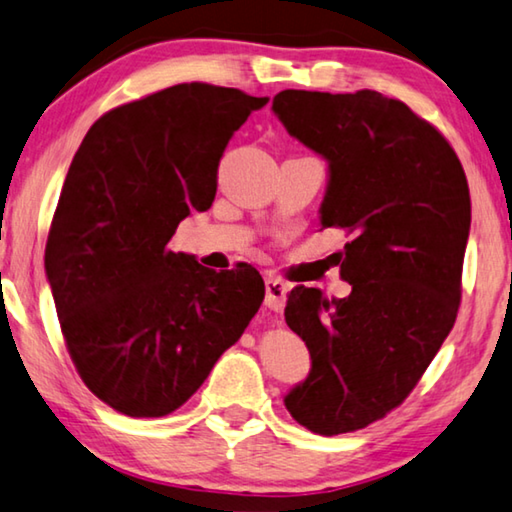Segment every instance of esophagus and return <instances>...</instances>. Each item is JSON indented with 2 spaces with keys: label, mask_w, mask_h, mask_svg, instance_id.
<instances>
[{
  "label": "esophagus",
  "mask_w": 512,
  "mask_h": 512,
  "mask_svg": "<svg viewBox=\"0 0 512 512\" xmlns=\"http://www.w3.org/2000/svg\"><path fill=\"white\" fill-rule=\"evenodd\" d=\"M264 285H266V305L271 307V310H282L285 307V300H287V282L278 278V275L269 273L264 278Z\"/></svg>",
  "instance_id": "34e87169"
}]
</instances>
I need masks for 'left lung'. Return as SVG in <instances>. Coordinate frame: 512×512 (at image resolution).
<instances>
[{
  "label": "left lung",
  "mask_w": 512,
  "mask_h": 512,
  "mask_svg": "<svg viewBox=\"0 0 512 512\" xmlns=\"http://www.w3.org/2000/svg\"><path fill=\"white\" fill-rule=\"evenodd\" d=\"M273 113L328 161L321 225L353 239L339 253L346 298L291 289L287 326L312 369L285 396L300 426L353 433L401 405L456 323L472 200L449 141L408 104L376 91H282Z\"/></svg>",
  "instance_id": "8db88e82"
}]
</instances>
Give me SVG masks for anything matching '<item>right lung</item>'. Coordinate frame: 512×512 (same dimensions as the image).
<instances>
[{
    "label": "right lung",
    "mask_w": 512,
    "mask_h": 512,
    "mask_svg": "<svg viewBox=\"0 0 512 512\" xmlns=\"http://www.w3.org/2000/svg\"><path fill=\"white\" fill-rule=\"evenodd\" d=\"M266 102L170 86L97 118L72 159L45 271L77 373L127 417L189 401L262 305L250 264L212 271L166 246L193 209L212 207L227 143Z\"/></svg>",
    "instance_id": "obj_1"
}]
</instances>
